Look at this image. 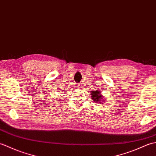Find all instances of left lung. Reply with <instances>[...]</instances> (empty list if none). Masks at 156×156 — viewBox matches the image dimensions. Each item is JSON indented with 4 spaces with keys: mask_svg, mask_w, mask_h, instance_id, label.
I'll use <instances>...</instances> for the list:
<instances>
[{
    "mask_svg": "<svg viewBox=\"0 0 156 156\" xmlns=\"http://www.w3.org/2000/svg\"><path fill=\"white\" fill-rule=\"evenodd\" d=\"M90 95L92 100L94 101V102H97V103L104 104L105 101H106L103 96L101 94L100 90H92L90 92Z\"/></svg>",
    "mask_w": 156,
    "mask_h": 156,
    "instance_id": "8db88e82",
    "label": "left lung"
}]
</instances>
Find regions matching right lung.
I'll return each instance as SVG.
<instances>
[{"label": "right lung", "instance_id": "right-lung-1", "mask_svg": "<svg viewBox=\"0 0 156 156\" xmlns=\"http://www.w3.org/2000/svg\"><path fill=\"white\" fill-rule=\"evenodd\" d=\"M64 93H65V92H64Z\"/></svg>", "mask_w": 156, "mask_h": 156}]
</instances>
